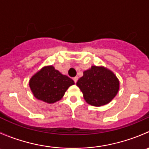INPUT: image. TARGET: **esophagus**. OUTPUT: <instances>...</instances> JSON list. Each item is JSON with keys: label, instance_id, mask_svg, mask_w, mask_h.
Returning a JSON list of instances; mask_svg holds the SVG:
<instances>
[{"label": "esophagus", "instance_id": "34e87169", "mask_svg": "<svg viewBox=\"0 0 149 149\" xmlns=\"http://www.w3.org/2000/svg\"><path fill=\"white\" fill-rule=\"evenodd\" d=\"M78 79H79V78H78V76H76V77H74L73 78V81H74V82L75 83H76V82H77V81H78Z\"/></svg>", "mask_w": 149, "mask_h": 149}]
</instances>
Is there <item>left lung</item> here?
Masks as SVG:
<instances>
[{"label":"left lung","instance_id":"left-lung-1","mask_svg":"<svg viewBox=\"0 0 149 149\" xmlns=\"http://www.w3.org/2000/svg\"><path fill=\"white\" fill-rule=\"evenodd\" d=\"M76 85L83 93L85 101L94 107L110 102L120 88V81L115 73L104 66L92 65L84 71Z\"/></svg>","mask_w":149,"mask_h":149}]
</instances>
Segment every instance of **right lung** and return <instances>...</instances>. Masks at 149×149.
I'll list each match as a JSON object with an SVG mask.
<instances>
[{"mask_svg":"<svg viewBox=\"0 0 149 149\" xmlns=\"http://www.w3.org/2000/svg\"><path fill=\"white\" fill-rule=\"evenodd\" d=\"M74 84L70 78L52 65L44 66L31 76L29 82L34 97L48 104L60 101L68 88Z\"/></svg>","mask_w":149,"mask_h":149,"instance_id":"1","label":"right lung"}]
</instances>
